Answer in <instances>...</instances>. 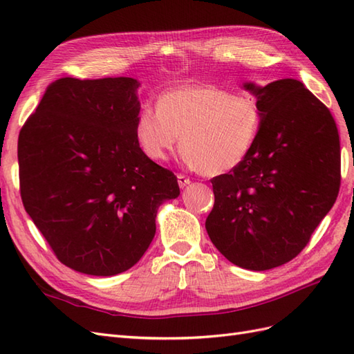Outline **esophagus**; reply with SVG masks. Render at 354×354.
Segmentation results:
<instances>
[{"mask_svg":"<svg viewBox=\"0 0 354 354\" xmlns=\"http://www.w3.org/2000/svg\"><path fill=\"white\" fill-rule=\"evenodd\" d=\"M177 181H178V186L180 187H186L187 185H190V178L186 177L185 174H178L177 176Z\"/></svg>","mask_w":354,"mask_h":354,"instance_id":"34e87169","label":"esophagus"}]
</instances>
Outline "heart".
Returning <instances> with one entry per match:
<instances>
[{
    "instance_id": "obj_1",
    "label": "heart",
    "mask_w": 354,
    "mask_h": 354,
    "mask_svg": "<svg viewBox=\"0 0 354 354\" xmlns=\"http://www.w3.org/2000/svg\"><path fill=\"white\" fill-rule=\"evenodd\" d=\"M261 112L251 97L216 87L183 85L159 95L156 109L136 118V140L146 156L165 160L181 142V158L203 176L239 167L260 133Z\"/></svg>"
}]
</instances>
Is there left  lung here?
Here are the masks:
<instances>
[{
    "label": "left lung",
    "instance_id": "left-lung-1",
    "mask_svg": "<svg viewBox=\"0 0 354 354\" xmlns=\"http://www.w3.org/2000/svg\"><path fill=\"white\" fill-rule=\"evenodd\" d=\"M245 88L257 97L260 133L239 167L211 180L205 227L230 263L260 272L304 250L337 201L341 152L334 118L299 81Z\"/></svg>",
    "mask_w": 354,
    "mask_h": 354
}]
</instances>
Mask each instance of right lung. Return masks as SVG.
<instances>
[{
	"label": "right lung",
	"instance_id": "obj_1",
	"mask_svg": "<svg viewBox=\"0 0 354 354\" xmlns=\"http://www.w3.org/2000/svg\"><path fill=\"white\" fill-rule=\"evenodd\" d=\"M133 78L51 82L19 134L20 196L57 260L93 276L133 267L177 177L136 140Z\"/></svg>",
	"mask_w": 354,
	"mask_h": 354
}]
</instances>
